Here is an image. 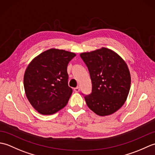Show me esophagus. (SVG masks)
I'll return each instance as SVG.
<instances>
[{
	"label": "esophagus",
	"instance_id": "esophagus-1",
	"mask_svg": "<svg viewBox=\"0 0 155 155\" xmlns=\"http://www.w3.org/2000/svg\"><path fill=\"white\" fill-rule=\"evenodd\" d=\"M74 91L75 92V93H78V92L80 91V88L78 87L74 88Z\"/></svg>",
	"mask_w": 155,
	"mask_h": 155
}]
</instances>
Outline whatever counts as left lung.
<instances>
[{"label": "left lung", "mask_w": 155, "mask_h": 155, "mask_svg": "<svg viewBox=\"0 0 155 155\" xmlns=\"http://www.w3.org/2000/svg\"><path fill=\"white\" fill-rule=\"evenodd\" d=\"M92 82V93L84 96L88 107L101 117L113 114L126 101L130 88V74L119 55L103 47L80 54Z\"/></svg>", "instance_id": "1"}]
</instances>
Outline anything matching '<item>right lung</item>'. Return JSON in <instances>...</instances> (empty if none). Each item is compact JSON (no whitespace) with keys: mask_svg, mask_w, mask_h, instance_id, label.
Returning <instances> with one entry per match:
<instances>
[{"mask_svg":"<svg viewBox=\"0 0 155 155\" xmlns=\"http://www.w3.org/2000/svg\"><path fill=\"white\" fill-rule=\"evenodd\" d=\"M74 52L51 48L32 60L26 69L24 87L28 101L44 115L54 114L63 108L71 96L67 66Z\"/></svg>","mask_w":155,"mask_h":155,"instance_id":"right-lung-1","label":"right lung"}]
</instances>
